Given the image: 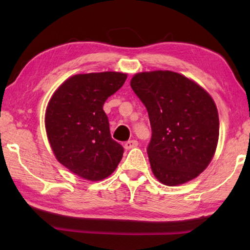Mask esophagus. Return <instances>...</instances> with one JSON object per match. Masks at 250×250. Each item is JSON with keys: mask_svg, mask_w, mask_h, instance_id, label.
I'll list each match as a JSON object with an SVG mask.
<instances>
[{"mask_svg": "<svg viewBox=\"0 0 250 250\" xmlns=\"http://www.w3.org/2000/svg\"><path fill=\"white\" fill-rule=\"evenodd\" d=\"M137 146H138V141L137 140H129V141H126L125 143V150H130V149H132V147Z\"/></svg>", "mask_w": 250, "mask_h": 250, "instance_id": "obj_1", "label": "esophagus"}]
</instances>
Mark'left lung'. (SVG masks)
Listing matches in <instances>:
<instances>
[{
    "label": "left lung",
    "mask_w": 250,
    "mask_h": 250,
    "mask_svg": "<svg viewBox=\"0 0 250 250\" xmlns=\"http://www.w3.org/2000/svg\"><path fill=\"white\" fill-rule=\"evenodd\" d=\"M130 84L149 115L152 137L146 152L154 176L168 186L195 179L218 142V112L208 92L170 70L139 73Z\"/></svg>",
    "instance_id": "8db88e82"
}]
</instances>
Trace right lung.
Instances as JSON below:
<instances>
[{
  "label": "right lung",
  "instance_id": "1",
  "mask_svg": "<svg viewBox=\"0 0 250 250\" xmlns=\"http://www.w3.org/2000/svg\"><path fill=\"white\" fill-rule=\"evenodd\" d=\"M125 79L116 71L75 75L49 100L45 126L50 146L58 162L83 179H105L122 159L124 147L111 138L104 104Z\"/></svg>",
  "mask_w": 250,
  "mask_h": 250
}]
</instances>
